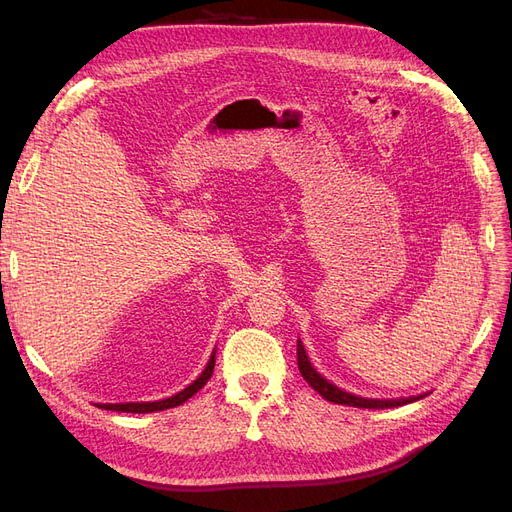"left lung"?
<instances>
[{
	"instance_id": "1",
	"label": "left lung",
	"mask_w": 512,
	"mask_h": 512,
	"mask_svg": "<svg viewBox=\"0 0 512 512\" xmlns=\"http://www.w3.org/2000/svg\"><path fill=\"white\" fill-rule=\"evenodd\" d=\"M297 363H299V371L303 380L312 386L314 391H318L327 401H333V404H342V406H354V408H369V410H384V408H397L404 404H412V401L421 399L423 395L418 397H408V399H365V397H356L350 395L342 389H337L335 384H331L329 380H324L318 371L309 363L305 348L301 342H297Z\"/></svg>"
}]
</instances>
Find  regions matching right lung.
<instances>
[{
  "label": "right lung",
  "mask_w": 512,
  "mask_h": 512,
  "mask_svg": "<svg viewBox=\"0 0 512 512\" xmlns=\"http://www.w3.org/2000/svg\"><path fill=\"white\" fill-rule=\"evenodd\" d=\"M213 367H215V352L211 354V359L205 367L203 374H200L188 389H183L181 393L168 397V399H162V401H141V404H100L98 408H104V410H113V412H132V414H147V412H160V410H168V408H175V406H181L188 401L194 393H198L203 386L207 384V380L211 378L213 374Z\"/></svg>",
  "instance_id": "add662e5"
}]
</instances>
